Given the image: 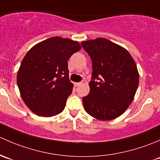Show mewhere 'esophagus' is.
<instances>
[{"instance_id": "34e87169", "label": "esophagus", "mask_w": 160, "mask_h": 160, "mask_svg": "<svg viewBox=\"0 0 160 160\" xmlns=\"http://www.w3.org/2000/svg\"><path fill=\"white\" fill-rule=\"evenodd\" d=\"M81 84H82V82H75V87L79 86Z\"/></svg>"}]
</instances>
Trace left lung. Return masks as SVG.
<instances>
[{"instance_id": "left-lung-1", "label": "left lung", "mask_w": 160, "mask_h": 160, "mask_svg": "<svg viewBox=\"0 0 160 160\" xmlns=\"http://www.w3.org/2000/svg\"><path fill=\"white\" fill-rule=\"evenodd\" d=\"M92 59L90 92L82 98L84 108L97 119L120 116L131 104L139 85L137 67L130 54L105 38L82 42Z\"/></svg>"}]
</instances>
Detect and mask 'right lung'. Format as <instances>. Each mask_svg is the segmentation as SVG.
I'll return each instance as SVG.
<instances>
[{
	"label": "right lung",
	"mask_w": 160,
	"mask_h": 160,
	"mask_svg": "<svg viewBox=\"0 0 160 160\" xmlns=\"http://www.w3.org/2000/svg\"><path fill=\"white\" fill-rule=\"evenodd\" d=\"M80 49L78 42L52 37L26 54L18 72L17 83L23 101L33 112L51 117L63 111L73 88L68 60Z\"/></svg>",
	"instance_id": "obj_1"
}]
</instances>
